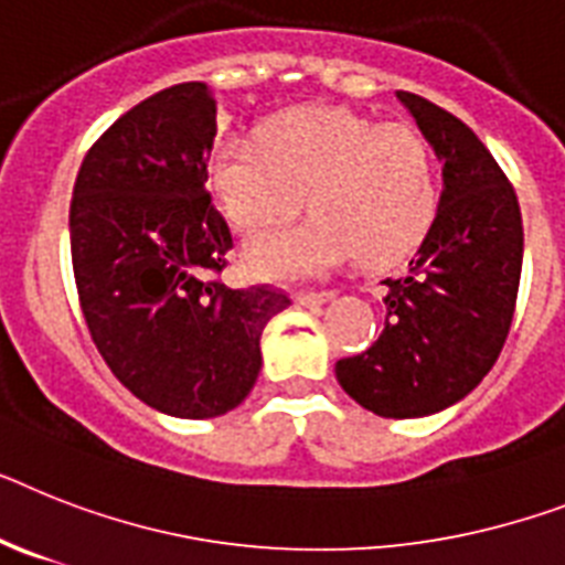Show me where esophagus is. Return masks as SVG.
Segmentation results:
<instances>
[{"label": "esophagus", "instance_id": "obj_1", "mask_svg": "<svg viewBox=\"0 0 565 565\" xmlns=\"http://www.w3.org/2000/svg\"><path fill=\"white\" fill-rule=\"evenodd\" d=\"M329 300H332V291H320V294L300 291V294H294V302H297V306H323V302H329Z\"/></svg>", "mask_w": 565, "mask_h": 565}]
</instances>
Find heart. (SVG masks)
<instances>
[{
	"instance_id": "obj_1",
	"label": "heart",
	"mask_w": 565,
	"mask_h": 565,
	"mask_svg": "<svg viewBox=\"0 0 565 565\" xmlns=\"http://www.w3.org/2000/svg\"><path fill=\"white\" fill-rule=\"evenodd\" d=\"M218 207L245 236H263L302 207L315 216L245 248L248 271L297 282L355 256L384 268L409 256L439 210L430 143L409 126L340 106H306L274 118L259 141L227 135L210 158Z\"/></svg>"
}]
</instances>
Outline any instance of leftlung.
Segmentation results:
<instances>
[{"mask_svg": "<svg viewBox=\"0 0 565 565\" xmlns=\"http://www.w3.org/2000/svg\"><path fill=\"white\" fill-rule=\"evenodd\" d=\"M395 97L445 164V188L409 271L384 279V332L334 375L375 416L422 418L473 393L500 358L523 271V216L470 126L413 92Z\"/></svg>", "mask_w": 565, "mask_h": 565, "instance_id": "left-lung-1", "label": "left lung"}]
</instances>
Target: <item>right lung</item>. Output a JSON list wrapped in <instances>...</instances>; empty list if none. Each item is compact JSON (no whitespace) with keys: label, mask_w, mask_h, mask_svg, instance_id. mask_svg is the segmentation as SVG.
<instances>
[{"label":"right lung","mask_w":565,"mask_h":565,"mask_svg":"<svg viewBox=\"0 0 565 565\" xmlns=\"http://www.w3.org/2000/svg\"><path fill=\"white\" fill-rule=\"evenodd\" d=\"M216 100L179 83L100 135L68 213L74 282L97 352L147 407L216 418L239 407L263 366L274 288H227L231 231L207 195Z\"/></svg>","instance_id":"1"}]
</instances>
